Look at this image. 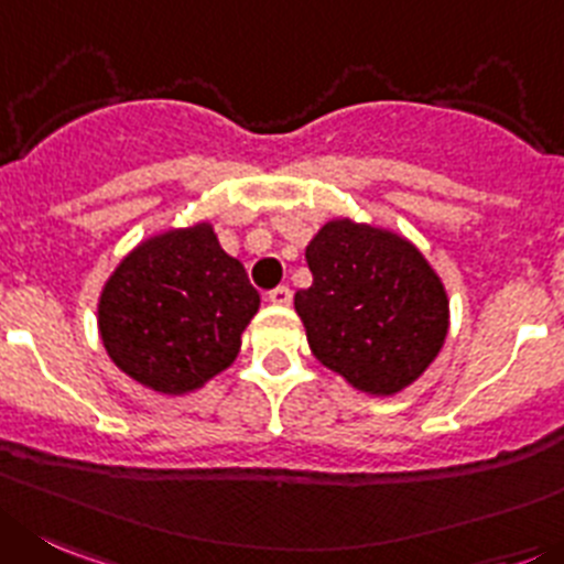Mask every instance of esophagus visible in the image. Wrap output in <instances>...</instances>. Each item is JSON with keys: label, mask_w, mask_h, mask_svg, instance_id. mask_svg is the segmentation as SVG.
Instances as JSON below:
<instances>
[{"label": "esophagus", "mask_w": 564, "mask_h": 564, "mask_svg": "<svg viewBox=\"0 0 564 564\" xmlns=\"http://www.w3.org/2000/svg\"><path fill=\"white\" fill-rule=\"evenodd\" d=\"M267 300H270L272 306H289L292 303V289L289 286H275L267 292Z\"/></svg>", "instance_id": "34e87169"}]
</instances>
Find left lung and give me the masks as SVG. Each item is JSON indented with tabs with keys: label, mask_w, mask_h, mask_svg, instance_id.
Listing matches in <instances>:
<instances>
[{
	"label": "left lung",
	"mask_w": 564,
	"mask_h": 564,
	"mask_svg": "<svg viewBox=\"0 0 564 564\" xmlns=\"http://www.w3.org/2000/svg\"><path fill=\"white\" fill-rule=\"evenodd\" d=\"M306 261L314 281L294 294V308L328 370L370 394L423 376L448 334V297L417 247L336 219L314 236Z\"/></svg>",
	"instance_id": "left-lung-1"
}]
</instances>
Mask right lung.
<instances>
[{"label":"right lung","mask_w":564,"mask_h":564,"mask_svg":"<svg viewBox=\"0 0 564 564\" xmlns=\"http://www.w3.org/2000/svg\"><path fill=\"white\" fill-rule=\"evenodd\" d=\"M258 303L210 225H194L144 241L116 267L99 297V334L119 370L183 394L236 359Z\"/></svg>","instance_id":"add662e5"}]
</instances>
